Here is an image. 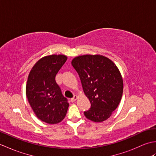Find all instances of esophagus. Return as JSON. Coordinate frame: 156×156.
<instances>
[{"instance_id": "obj_1", "label": "esophagus", "mask_w": 156, "mask_h": 156, "mask_svg": "<svg viewBox=\"0 0 156 156\" xmlns=\"http://www.w3.org/2000/svg\"><path fill=\"white\" fill-rule=\"evenodd\" d=\"M77 96H76V95H74V97H73V98H72L71 99H70V101H71V102H74L76 100V99H77Z\"/></svg>"}]
</instances>
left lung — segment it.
<instances>
[{
  "label": "left lung",
  "instance_id": "left-lung-1",
  "mask_svg": "<svg viewBox=\"0 0 156 156\" xmlns=\"http://www.w3.org/2000/svg\"><path fill=\"white\" fill-rule=\"evenodd\" d=\"M85 95L90 102L85 117L102 122L111 117L121 100L123 82L120 72L111 59L101 55H84L72 59Z\"/></svg>",
  "mask_w": 156,
  "mask_h": 156
}]
</instances>
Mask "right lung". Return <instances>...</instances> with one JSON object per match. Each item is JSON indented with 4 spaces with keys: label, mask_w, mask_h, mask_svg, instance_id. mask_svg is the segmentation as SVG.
Wrapping results in <instances>:
<instances>
[{
    "label": "right lung",
    "mask_w": 156,
    "mask_h": 156,
    "mask_svg": "<svg viewBox=\"0 0 156 156\" xmlns=\"http://www.w3.org/2000/svg\"><path fill=\"white\" fill-rule=\"evenodd\" d=\"M66 60L64 55L45 56L36 63L28 76V101L36 116L49 124L61 122L69 107L68 99L55 82V76Z\"/></svg>",
    "instance_id": "1"
}]
</instances>
